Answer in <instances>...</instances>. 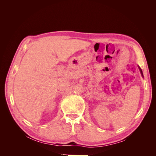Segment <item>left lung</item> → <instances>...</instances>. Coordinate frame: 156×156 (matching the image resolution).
Wrapping results in <instances>:
<instances>
[{"mask_svg": "<svg viewBox=\"0 0 156 156\" xmlns=\"http://www.w3.org/2000/svg\"><path fill=\"white\" fill-rule=\"evenodd\" d=\"M139 69H140V73H141V75H142V76L143 77V72H142V70H141V69L140 68V67L139 66Z\"/></svg>", "mask_w": 156, "mask_h": 156, "instance_id": "obj_1", "label": "left lung"}]
</instances>
